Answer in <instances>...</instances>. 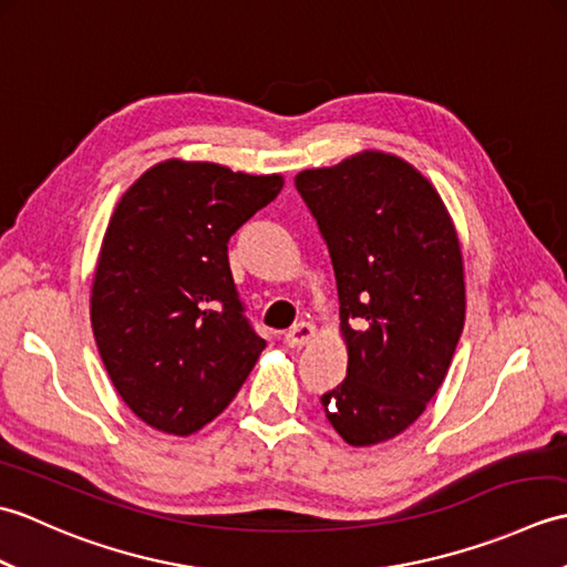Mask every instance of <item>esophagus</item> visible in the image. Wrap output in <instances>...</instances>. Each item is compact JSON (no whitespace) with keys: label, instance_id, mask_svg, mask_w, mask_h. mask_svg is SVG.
Wrapping results in <instances>:
<instances>
[{"label":"esophagus","instance_id":"esophagus-1","mask_svg":"<svg viewBox=\"0 0 567 567\" xmlns=\"http://www.w3.org/2000/svg\"><path fill=\"white\" fill-rule=\"evenodd\" d=\"M311 339H315V327H311V323H307V321L295 323V327L285 333V343L290 348H302Z\"/></svg>","mask_w":567,"mask_h":567}]
</instances>
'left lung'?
<instances>
[{
	"label": "left lung",
	"instance_id": "left-lung-1",
	"mask_svg": "<svg viewBox=\"0 0 567 567\" xmlns=\"http://www.w3.org/2000/svg\"><path fill=\"white\" fill-rule=\"evenodd\" d=\"M327 240L348 346L321 396L351 445L409 429L439 392L465 321L463 256L439 192L406 161L363 151L295 177Z\"/></svg>",
	"mask_w": 567,
	"mask_h": 567
}]
</instances>
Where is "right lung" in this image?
<instances>
[{
    "mask_svg": "<svg viewBox=\"0 0 567 567\" xmlns=\"http://www.w3.org/2000/svg\"><path fill=\"white\" fill-rule=\"evenodd\" d=\"M282 185V175L165 161L116 204L90 319L116 392L148 426L199 431L256 365L265 341L244 315L226 244Z\"/></svg>",
    "mask_w": 567,
    "mask_h": 567,
    "instance_id": "1",
    "label": "right lung"
}]
</instances>
